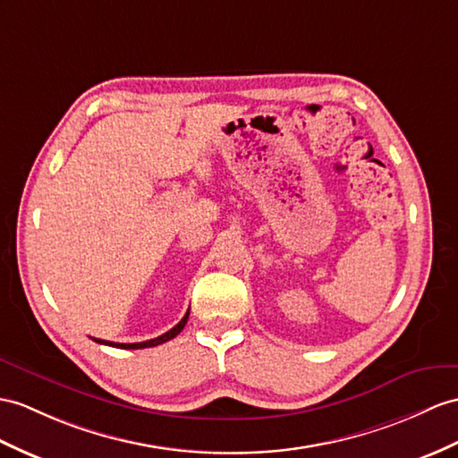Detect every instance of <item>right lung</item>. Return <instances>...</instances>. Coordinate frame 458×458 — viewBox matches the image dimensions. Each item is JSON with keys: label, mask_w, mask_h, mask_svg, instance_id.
I'll return each mask as SVG.
<instances>
[{"label": "right lung", "mask_w": 458, "mask_h": 458, "mask_svg": "<svg viewBox=\"0 0 458 458\" xmlns=\"http://www.w3.org/2000/svg\"><path fill=\"white\" fill-rule=\"evenodd\" d=\"M188 315H191V309H188V313L182 317V320L178 322L176 327H173L169 332L161 334V336L153 338V340H148V342H138V344H118V342H108V340H98V338H93L97 344H105V345H113V348H124V350H141V348H153V345H159V344H165L173 340L174 336H178L181 334V330L184 328L186 320H188Z\"/></svg>", "instance_id": "1"}]
</instances>
